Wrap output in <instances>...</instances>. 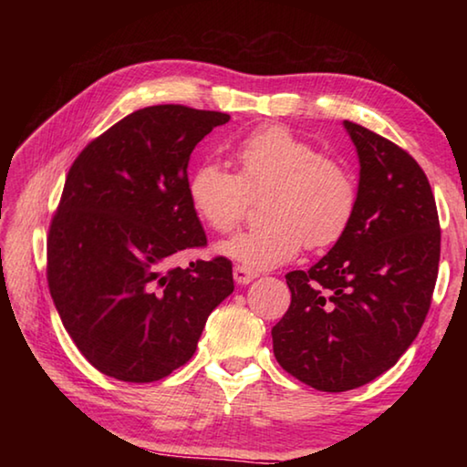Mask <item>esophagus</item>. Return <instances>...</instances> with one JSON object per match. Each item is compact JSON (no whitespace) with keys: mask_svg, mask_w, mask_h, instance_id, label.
<instances>
[{"mask_svg":"<svg viewBox=\"0 0 467 467\" xmlns=\"http://www.w3.org/2000/svg\"><path fill=\"white\" fill-rule=\"evenodd\" d=\"M233 275H234V282L236 284H249V282H253L257 278V272L255 270H247V267H243V265H234V270H233Z\"/></svg>","mask_w":467,"mask_h":467,"instance_id":"esophagus-1","label":"esophagus"}]
</instances>
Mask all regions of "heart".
<instances>
[{"mask_svg":"<svg viewBox=\"0 0 467 467\" xmlns=\"http://www.w3.org/2000/svg\"><path fill=\"white\" fill-rule=\"evenodd\" d=\"M233 156L239 172L202 162L187 185L195 214L216 233L234 231L249 202L266 195L259 208L265 223L220 243V255L267 270L296 257L305 243L327 249L342 239L357 210V185L342 164L282 125L251 131Z\"/></svg>","mask_w":467,"mask_h":467,"instance_id":"obj_1","label":"heart"}]
</instances>
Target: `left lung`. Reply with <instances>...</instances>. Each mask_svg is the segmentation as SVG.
<instances>
[{
	"mask_svg": "<svg viewBox=\"0 0 467 467\" xmlns=\"http://www.w3.org/2000/svg\"><path fill=\"white\" fill-rule=\"evenodd\" d=\"M358 154L357 210L309 270L286 274L292 300L272 329L284 370L319 391H348L400 360L420 331L439 274L431 183L406 150L344 121Z\"/></svg>",
	"mask_w": 467,
	"mask_h": 467,
	"instance_id": "8db88e82",
	"label": "left lung"
}]
</instances>
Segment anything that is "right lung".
I'll return each instance as SVG.
<instances>
[{"label": "right lung", "mask_w": 467, "mask_h": 467, "mask_svg": "<svg viewBox=\"0 0 467 467\" xmlns=\"http://www.w3.org/2000/svg\"><path fill=\"white\" fill-rule=\"evenodd\" d=\"M228 121L181 105L140 109L69 169L47 241V280L63 327L100 373L128 383L171 375L234 290L224 257L169 265L205 244L187 193L189 156Z\"/></svg>", "instance_id": "right-lung-1"}]
</instances>
